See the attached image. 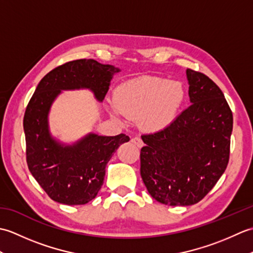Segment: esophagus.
I'll return each mask as SVG.
<instances>
[{
    "label": "esophagus",
    "instance_id": "esophagus-1",
    "mask_svg": "<svg viewBox=\"0 0 253 253\" xmlns=\"http://www.w3.org/2000/svg\"><path fill=\"white\" fill-rule=\"evenodd\" d=\"M131 142L133 144H136V146L139 147V148H141L143 146V142H142L140 137H133V138H131Z\"/></svg>",
    "mask_w": 253,
    "mask_h": 253
}]
</instances>
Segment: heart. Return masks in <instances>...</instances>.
<instances>
[{"mask_svg": "<svg viewBox=\"0 0 253 253\" xmlns=\"http://www.w3.org/2000/svg\"><path fill=\"white\" fill-rule=\"evenodd\" d=\"M185 99V89L178 82L157 77H144L121 84L115 90L112 115L141 117L142 126L157 131L174 120Z\"/></svg>", "mask_w": 253, "mask_h": 253, "instance_id": "obj_1", "label": "heart"}]
</instances>
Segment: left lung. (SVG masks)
Returning <instances> with one entry per match:
<instances>
[{"mask_svg": "<svg viewBox=\"0 0 253 253\" xmlns=\"http://www.w3.org/2000/svg\"><path fill=\"white\" fill-rule=\"evenodd\" d=\"M191 105L164 129L142 135L140 174L150 195L169 206H192L227 168L233 113L207 75L188 68Z\"/></svg>", "mask_w": 253, "mask_h": 253, "instance_id": "obj_1", "label": "left lung"}]
</instances>
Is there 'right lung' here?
I'll return each mask as SVG.
<instances>
[{"mask_svg":"<svg viewBox=\"0 0 253 253\" xmlns=\"http://www.w3.org/2000/svg\"><path fill=\"white\" fill-rule=\"evenodd\" d=\"M120 68L92 58L67 62L41 79L24 116L26 159L28 169L52 200L79 206L92 200L103 185L106 164L129 137L88 133L68 146L58 142L49 130L51 105L62 90L89 89L102 102L113 75Z\"/></svg>","mask_w":253,"mask_h":253,"instance_id":"1","label":"right lung"}]
</instances>
